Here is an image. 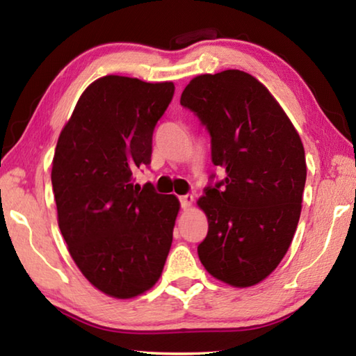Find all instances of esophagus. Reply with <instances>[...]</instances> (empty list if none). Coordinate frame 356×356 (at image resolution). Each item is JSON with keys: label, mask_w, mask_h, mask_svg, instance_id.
<instances>
[{"label": "esophagus", "mask_w": 356, "mask_h": 356, "mask_svg": "<svg viewBox=\"0 0 356 356\" xmlns=\"http://www.w3.org/2000/svg\"><path fill=\"white\" fill-rule=\"evenodd\" d=\"M193 202H195V196L193 195H185V196H180V207H182L184 210H188Z\"/></svg>", "instance_id": "esophagus-1"}]
</instances>
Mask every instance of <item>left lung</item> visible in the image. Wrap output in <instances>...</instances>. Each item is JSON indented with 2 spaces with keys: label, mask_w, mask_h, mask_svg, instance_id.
<instances>
[{
  "label": "left lung",
  "mask_w": 356,
  "mask_h": 356,
  "mask_svg": "<svg viewBox=\"0 0 356 356\" xmlns=\"http://www.w3.org/2000/svg\"><path fill=\"white\" fill-rule=\"evenodd\" d=\"M180 105L206 125L213 165L226 172L197 201L209 221L197 254L213 278L254 286L278 267L297 231L303 143L268 89L242 70L193 78Z\"/></svg>",
  "instance_id": "8db88e82"
}]
</instances>
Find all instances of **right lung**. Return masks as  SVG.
Wrapping results in <instances>:
<instances>
[{
    "label": "right lung",
    "instance_id": "add662e5",
    "mask_svg": "<svg viewBox=\"0 0 356 356\" xmlns=\"http://www.w3.org/2000/svg\"><path fill=\"white\" fill-rule=\"evenodd\" d=\"M174 83L106 75L89 84L58 138L51 185L58 225L76 267L114 298H134L163 272L180 209L134 172L150 163L152 135Z\"/></svg>",
    "mask_w": 356,
    "mask_h": 356
}]
</instances>
